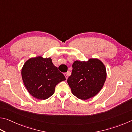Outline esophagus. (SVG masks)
Wrapping results in <instances>:
<instances>
[{
    "label": "esophagus",
    "instance_id": "esophagus-1",
    "mask_svg": "<svg viewBox=\"0 0 132 132\" xmlns=\"http://www.w3.org/2000/svg\"><path fill=\"white\" fill-rule=\"evenodd\" d=\"M68 73H69V72H68ZM68 73H66L64 74V76H65V78H66V80H67V79H68Z\"/></svg>",
    "mask_w": 132,
    "mask_h": 132
}]
</instances>
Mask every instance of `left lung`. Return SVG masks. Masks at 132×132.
<instances>
[{
    "label": "left lung",
    "mask_w": 132,
    "mask_h": 132,
    "mask_svg": "<svg viewBox=\"0 0 132 132\" xmlns=\"http://www.w3.org/2000/svg\"><path fill=\"white\" fill-rule=\"evenodd\" d=\"M72 67L68 83L73 94L81 100H87L96 95L106 80L104 63L97 58H89L87 61L77 60Z\"/></svg>",
    "instance_id": "1"
}]
</instances>
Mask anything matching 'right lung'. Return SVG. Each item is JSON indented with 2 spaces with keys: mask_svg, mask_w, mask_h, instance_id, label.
I'll use <instances>...</instances> for the list:
<instances>
[{
  "mask_svg": "<svg viewBox=\"0 0 132 132\" xmlns=\"http://www.w3.org/2000/svg\"><path fill=\"white\" fill-rule=\"evenodd\" d=\"M21 76L28 92L39 100H45L54 94L58 83L66 78L53 64L51 58L38 56L23 64Z\"/></svg>",
  "mask_w": 132,
  "mask_h": 132,
  "instance_id": "obj_1",
  "label": "right lung"
}]
</instances>
